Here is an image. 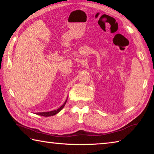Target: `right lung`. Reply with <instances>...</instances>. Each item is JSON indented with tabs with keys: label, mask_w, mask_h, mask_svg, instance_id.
I'll return each instance as SVG.
<instances>
[{
	"label": "right lung",
	"mask_w": 154,
	"mask_h": 154,
	"mask_svg": "<svg viewBox=\"0 0 154 154\" xmlns=\"http://www.w3.org/2000/svg\"><path fill=\"white\" fill-rule=\"evenodd\" d=\"M67 102V100L66 101V102L63 104V106H61L60 107H59V109H56V110H53V111H51V112H39V113H37L36 114L38 115H40V116H45V117H47V116H53V115H55L59 113V112L61 111V110L63 108V107L65 106V105H66Z\"/></svg>",
	"instance_id": "obj_1"
}]
</instances>
